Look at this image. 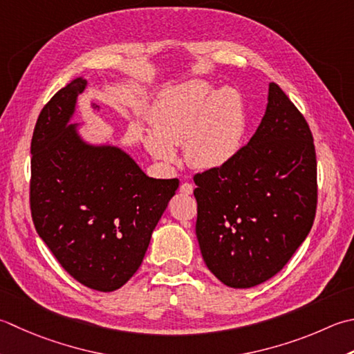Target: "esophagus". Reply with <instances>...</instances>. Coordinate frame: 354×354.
<instances>
[{
	"instance_id": "34e87169",
	"label": "esophagus",
	"mask_w": 354,
	"mask_h": 354,
	"mask_svg": "<svg viewBox=\"0 0 354 354\" xmlns=\"http://www.w3.org/2000/svg\"><path fill=\"white\" fill-rule=\"evenodd\" d=\"M179 190H181V193H184V195H192V193H193V185L189 184V183H184L181 187H179Z\"/></svg>"
}]
</instances>
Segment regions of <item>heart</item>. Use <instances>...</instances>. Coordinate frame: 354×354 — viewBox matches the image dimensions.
I'll list each match as a JSON object with an SVG mask.
<instances>
[{"label": "heart", "instance_id": "b5f03b06", "mask_svg": "<svg viewBox=\"0 0 354 354\" xmlns=\"http://www.w3.org/2000/svg\"><path fill=\"white\" fill-rule=\"evenodd\" d=\"M151 129L142 136L145 150L165 165L178 162L176 145H184L187 164L214 170L236 156L245 140L247 113L239 90L189 80L159 93L151 104Z\"/></svg>", "mask_w": 354, "mask_h": 354}]
</instances>
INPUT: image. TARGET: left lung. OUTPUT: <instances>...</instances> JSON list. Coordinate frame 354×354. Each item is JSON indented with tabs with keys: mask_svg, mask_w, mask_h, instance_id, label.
Masks as SVG:
<instances>
[{
	"mask_svg": "<svg viewBox=\"0 0 354 354\" xmlns=\"http://www.w3.org/2000/svg\"><path fill=\"white\" fill-rule=\"evenodd\" d=\"M196 238L205 266L232 288L282 270L313 225L317 203L313 136L299 110L270 82L252 140L223 167L195 176Z\"/></svg>",
	"mask_w": 354,
	"mask_h": 354,
	"instance_id": "left-lung-1",
	"label": "left lung"
}]
</instances>
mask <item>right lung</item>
I'll use <instances>...</instances> for the list:
<instances>
[{"label": "right lung", "instance_id": "1", "mask_svg": "<svg viewBox=\"0 0 354 354\" xmlns=\"http://www.w3.org/2000/svg\"><path fill=\"white\" fill-rule=\"evenodd\" d=\"M86 88L78 76L41 110L30 144V210L72 278L115 292L140 268L179 181L150 178L118 145L84 140L72 120Z\"/></svg>", "mask_w": 354, "mask_h": 354}]
</instances>
